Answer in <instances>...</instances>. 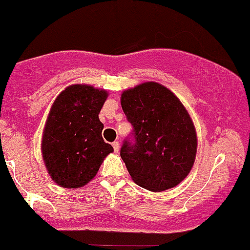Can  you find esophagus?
Wrapping results in <instances>:
<instances>
[{"label":"esophagus","instance_id":"1","mask_svg":"<svg viewBox=\"0 0 250 250\" xmlns=\"http://www.w3.org/2000/svg\"><path fill=\"white\" fill-rule=\"evenodd\" d=\"M112 146H113V149H115L116 154H118V151H120V143L115 142V143H113V144H112Z\"/></svg>","mask_w":250,"mask_h":250}]
</instances>
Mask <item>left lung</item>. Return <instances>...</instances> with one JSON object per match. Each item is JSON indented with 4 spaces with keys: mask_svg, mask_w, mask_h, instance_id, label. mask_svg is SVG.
Returning a JSON list of instances; mask_svg holds the SVG:
<instances>
[{
    "mask_svg": "<svg viewBox=\"0 0 250 250\" xmlns=\"http://www.w3.org/2000/svg\"><path fill=\"white\" fill-rule=\"evenodd\" d=\"M134 128L135 144L125 142L121 157L138 186L164 192L178 186L194 165L198 138L189 112L169 89L145 82L121 94Z\"/></svg>",
    "mask_w": 250,
    "mask_h": 250,
    "instance_id": "1",
    "label": "left lung"
}]
</instances>
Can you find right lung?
Wrapping results in <instances>:
<instances>
[{
    "mask_svg": "<svg viewBox=\"0 0 250 250\" xmlns=\"http://www.w3.org/2000/svg\"><path fill=\"white\" fill-rule=\"evenodd\" d=\"M108 91L72 84L58 94L48 112L41 154L48 174L62 188H82L98 173L113 147L104 142L99 113Z\"/></svg>",
    "mask_w": 250,
    "mask_h": 250,
    "instance_id": "right-lung-1",
    "label": "right lung"
}]
</instances>
